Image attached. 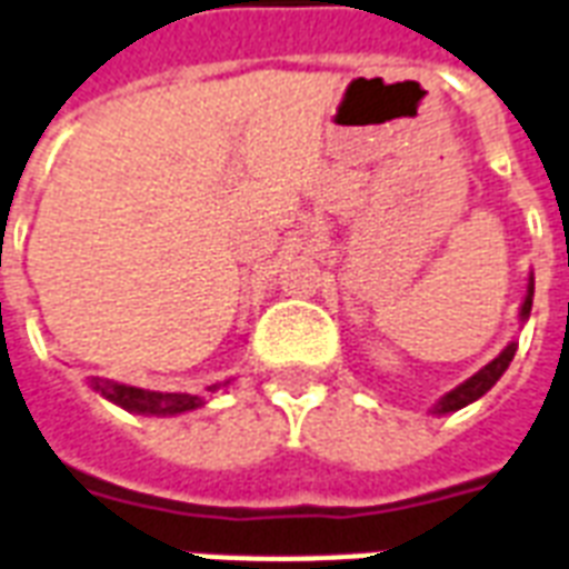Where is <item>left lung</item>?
Listing matches in <instances>:
<instances>
[{
	"mask_svg": "<svg viewBox=\"0 0 569 569\" xmlns=\"http://www.w3.org/2000/svg\"><path fill=\"white\" fill-rule=\"evenodd\" d=\"M531 302H533V272L528 276V290H525V300H522V309H519V320H528L531 318ZM516 348H519V341H510L507 348L495 357L492 362H486L477 375H471L468 381L459 383L456 390L443 392L441 399L435 401V408H431V413H438V417H443V413H452V411H462L465 405H471V401H477L480 396H486V392L492 390L495 383H498V378H501L503 371H507V366L512 362V357H516Z\"/></svg>",
	"mask_w": 569,
	"mask_h": 569,
	"instance_id": "obj_1",
	"label": "left lung"
}]
</instances>
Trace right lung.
<instances>
[{
    "mask_svg": "<svg viewBox=\"0 0 569 569\" xmlns=\"http://www.w3.org/2000/svg\"><path fill=\"white\" fill-rule=\"evenodd\" d=\"M224 383H212L207 387L209 392L228 387ZM89 387L101 396V399L113 401L122 411L143 413V417H177V413L198 411L207 405L203 396H191V392H156V390H140V387H128V383L107 381V378H89Z\"/></svg>",
    "mask_w": 569,
    "mask_h": 569,
    "instance_id": "obj_1",
    "label": "right lung"
}]
</instances>
